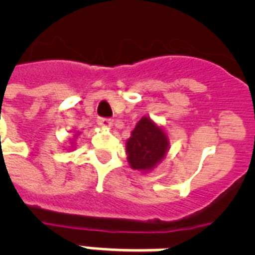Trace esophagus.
Wrapping results in <instances>:
<instances>
[{
	"mask_svg": "<svg viewBox=\"0 0 255 255\" xmlns=\"http://www.w3.org/2000/svg\"><path fill=\"white\" fill-rule=\"evenodd\" d=\"M98 124L103 126V127H111L112 122L108 118H98Z\"/></svg>",
	"mask_w": 255,
	"mask_h": 255,
	"instance_id": "1",
	"label": "esophagus"
}]
</instances>
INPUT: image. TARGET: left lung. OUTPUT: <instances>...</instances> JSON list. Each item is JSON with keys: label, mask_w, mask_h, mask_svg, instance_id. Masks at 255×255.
Returning a JSON list of instances; mask_svg holds the SVG:
<instances>
[{"label": "left lung", "mask_w": 255, "mask_h": 255, "mask_svg": "<svg viewBox=\"0 0 255 255\" xmlns=\"http://www.w3.org/2000/svg\"><path fill=\"white\" fill-rule=\"evenodd\" d=\"M168 137L149 118H141L127 140L128 163L133 169L149 170L164 159Z\"/></svg>", "instance_id": "8db88e82"}]
</instances>
